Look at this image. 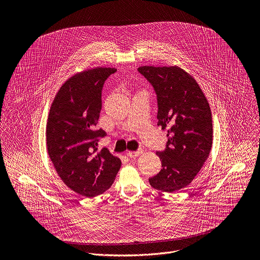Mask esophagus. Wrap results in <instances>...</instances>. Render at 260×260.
<instances>
[{
    "instance_id": "1",
    "label": "esophagus",
    "mask_w": 260,
    "mask_h": 260,
    "mask_svg": "<svg viewBox=\"0 0 260 260\" xmlns=\"http://www.w3.org/2000/svg\"><path fill=\"white\" fill-rule=\"evenodd\" d=\"M142 152H143L142 149H139V150H137V151H127V152H126V155H127L129 158H136V157H138Z\"/></svg>"
}]
</instances>
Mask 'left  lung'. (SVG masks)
Returning <instances> with one entry per match:
<instances>
[{
  "label": "left lung",
  "mask_w": 260,
  "mask_h": 260,
  "mask_svg": "<svg viewBox=\"0 0 260 260\" xmlns=\"http://www.w3.org/2000/svg\"><path fill=\"white\" fill-rule=\"evenodd\" d=\"M138 72L156 94L157 125L168 128L165 150L156 152L162 169L149 183L172 193L189 185L209 156L213 138L210 106L197 81L178 67L145 66Z\"/></svg>",
  "instance_id": "1"
}]
</instances>
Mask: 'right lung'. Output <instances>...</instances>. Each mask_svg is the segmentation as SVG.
Returning <instances> with one entry per match:
<instances>
[{
  "mask_svg": "<svg viewBox=\"0 0 260 260\" xmlns=\"http://www.w3.org/2000/svg\"><path fill=\"white\" fill-rule=\"evenodd\" d=\"M116 69L96 68L67 80L51 105L46 126L49 157L63 183L75 192L93 198L111 187L121 167L106 148L98 152L96 129L105 81Z\"/></svg>",
  "mask_w": 260,
  "mask_h": 260,
  "instance_id": "right-lung-1",
  "label": "right lung"
}]
</instances>
